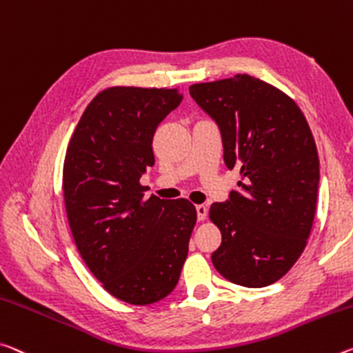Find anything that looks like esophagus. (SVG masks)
<instances>
[{
    "mask_svg": "<svg viewBox=\"0 0 353 353\" xmlns=\"http://www.w3.org/2000/svg\"><path fill=\"white\" fill-rule=\"evenodd\" d=\"M196 214H198V220L199 221H204L205 218H207V207L203 205V204L196 205Z\"/></svg>",
    "mask_w": 353,
    "mask_h": 353,
    "instance_id": "obj_1",
    "label": "esophagus"
}]
</instances>
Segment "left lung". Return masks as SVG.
I'll use <instances>...</instances> for the list:
<instances>
[{
    "instance_id": "left-lung-1",
    "label": "left lung",
    "mask_w": 353,
    "mask_h": 353,
    "mask_svg": "<svg viewBox=\"0 0 353 353\" xmlns=\"http://www.w3.org/2000/svg\"><path fill=\"white\" fill-rule=\"evenodd\" d=\"M190 96L220 127L225 163L239 190L210 205L221 232L214 267L234 284L264 288L303 253L314 221L319 155L299 105L247 74L192 85Z\"/></svg>"
}]
</instances>
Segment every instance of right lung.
Masks as SVG:
<instances>
[{
	"mask_svg": "<svg viewBox=\"0 0 353 353\" xmlns=\"http://www.w3.org/2000/svg\"><path fill=\"white\" fill-rule=\"evenodd\" d=\"M179 89L113 86L86 106L65 150L63 193L78 253L106 292L130 305L174 290L196 209L188 199L144 198L155 128Z\"/></svg>",
	"mask_w": 353,
	"mask_h": 353,
	"instance_id": "obj_1",
	"label": "right lung"
}]
</instances>
